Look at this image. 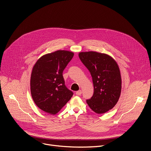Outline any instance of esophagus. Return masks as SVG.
<instances>
[{
    "label": "esophagus",
    "mask_w": 151,
    "mask_h": 151,
    "mask_svg": "<svg viewBox=\"0 0 151 151\" xmlns=\"http://www.w3.org/2000/svg\"><path fill=\"white\" fill-rule=\"evenodd\" d=\"M76 94L77 95V96H80V95L82 94V91L81 90L78 91H76Z\"/></svg>",
    "instance_id": "34e87169"
}]
</instances>
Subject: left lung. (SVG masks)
Instances as JSON below:
<instances>
[{"mask_svg": "<svg viewBox=\"0 0 151 151\" xmlns=\"http://www.w3.org/2000/svg\"><path fill=\"white\" fill-rule=\"evenodd\" d=\"M79 58L90 71L93 94L86 102L97 114L105 113L117 104L121 92L122 80L119 68L109 55L95 51L81 52Z\"/></svg>", "mask_w": 151, "mask_h": 151, "instance_id": "left-lung-1", "label": "left lung"}]
</instances>
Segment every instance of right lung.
Returning <instances> with one entry per match:
<instances>
[{"instance_id": "1", "label": "right lung", "mask_w": 151, "mask_h": 151, "mask_svg": "<svg viewBox=\"0 0 151 151\" xmlns=\"http://www.w3.org/2000/svg\"><path fill=\"white\" fill-rule=\"evenodd\" d=\"M73 55V52L58 50L43 55L34 65L30 92L35 104L43 111L57 114L73 96L62 73Z\"/></svg>"}]
</instances>
